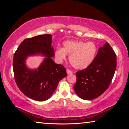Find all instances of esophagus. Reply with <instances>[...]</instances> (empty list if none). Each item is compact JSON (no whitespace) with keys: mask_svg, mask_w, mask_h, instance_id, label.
Here are the masks:
<instances>
[{"mask_svg":"<svg viewBox=\"0 0 129 129\" xmlns=\"http://www.w3.org/2000/svg\"><path fill=\"white\" fill-rule=\"evenodd\" d=\"M67 75H71V74L73 73L72 72L71 70H69V69H67Z\"/></svg>","mask_w":129,"mask_h":129,"instance_id":"34e87169","label":"esophagus"}]
</instances>
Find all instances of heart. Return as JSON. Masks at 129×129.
Listing matches in <instances>:
<instances>
[{
	"label": "heart",
	"instance_id": "heart-1",
	"mask_svg": "<svg viewBox=\"0 0 129 129\" xmlns=\"http://www.w3.org/2000/svg\"><path fill=\"white\" fill-rule=\"evenodd\" d=\"M97 47L93 42L85 43L78 40H67L63 43V48H57L54 56L59 62L66 59L69 54V60L72 67L77 70L86 68L94 60Z\"/></svg>",
	"mask_w": 129,
	"mask_h": 129
}]
</instances>
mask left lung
Returning <instances> with one entry per match:
<instances>
[{"label": "left lung", "mask_w": 129, "mask_h": 129, "mask_svg": "<svg viewBox=\"0 0 129 129\" xmlns=\"http://www.w3.org/2000/svg\"><path fill=\"white\" fill-rule=\"evenodd\" d=\"M117 57L114 50L106 42L100 47L93 62L85 69L76 73L77 81L73 86L78 97L91 100L106 91L114 76Z\"/></svg>", "instance_id": "8db88e82"}]
</instances>
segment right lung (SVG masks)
Returning a JSON list of instances; mask_svg holds the SVG:
<instances>
[{
  "label": "right lung",
  "instance_id": "obj_1",
  "mask_svg": "<svg viewBox=\"0 0 129 129\" xmlns=\"http://www.w3.org/2000/svg\"><path fill=\"white\" fill-rule=\"evenodd\" d=\"M52 36L41 35L25 39L14 56L13 69L17 85L24 94L35 101L49 99L60 81L67 76L64 67L56 64L52 58L54 56ZM36 55L45 58L38 69H30L26 66V60Z\"/></svg>",
  "mask_w": 129,
  "mask_h": 129
}]
</instances>
